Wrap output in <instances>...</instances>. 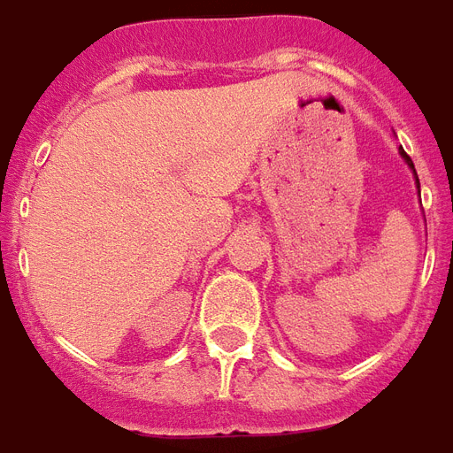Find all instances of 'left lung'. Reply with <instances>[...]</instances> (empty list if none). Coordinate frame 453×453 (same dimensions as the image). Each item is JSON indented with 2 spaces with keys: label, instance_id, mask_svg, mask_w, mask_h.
Returning a JSON list of instances; mask_svg holds the SVG:
<instances>
[{
  "label": "left lung",
  "instance_id": "8db88e82",
  "mask_svg": "<svg viewBox=\"0 0 453 453\" xmlns=\"http://www.w3.org/2000/svg\"><path fill=\"white\" fill-rule=\"evenodd\" d=\"M400 157H403V158H404V164L410 165V170H411V173H414V180H416V189H418V194H421V184H418V177H416V170H414V164H411V158H410V157H407V154H404V150H403V147H400Z\"/></svg>",
  "mask_w": 453,
  "mask_h": 453
}]
</instances>
